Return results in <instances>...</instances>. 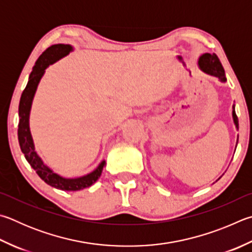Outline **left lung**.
Returning a JSON list of instances; mask_svg holds the SVG:
<instances>
[{
    "label": "left lung",
    "mask_w": 252,
    "mask_h": 252,
    "mask_svg": "<svg viewBox=\"0 0 252 252\" xmlns=\"http://www.w3.org/2000/svg\"><path fill=\"white\" fill-rule=\"evenodd\" d=\"M198 63H199V67L202 68V70H204L205 72L218 77L221 81H226L225 70H223V67L216 54H209V53L204 54L203 56H200ZM234 109H235V106H234ZM232 117H234V122L236 125V127L238 129V127H239V123H238V117L235 110L232 111Z\"/></svg>",
    "instance_id": "left-lung-1"
}]
</instances>
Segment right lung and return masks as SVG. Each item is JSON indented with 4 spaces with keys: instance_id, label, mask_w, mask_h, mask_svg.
Masks as SVG:
<instances>
[{
    "instance_id": "1",
    "label": "right lung",
    "mask_w": 252,
    "mask_h": 252,
    "mask_svg": "<svg viewBox=\"0 0 252 252\" xmlns=\"http://www.w3.org/2000/svg\"><path fill=\"white\" fill-rule=\"evenodd\" d=\"M72 47L70 45L57 44L48 47L45 52L38 57L37 62L35 63L33 71L31 72L29 82L25 87L24 91L21 95L20 106H18V116H20V122H18V142L23 154L25 155L27 162L31 164V166L34 168L37 173V175L42 180L47 183L48 185L55 187V189L62 190H80L87 189L94 184L101 175L103 166L106 165V162H102L95 170L88 174V175L82 176L79 178H63L57 174L53 173L52 170L45 165L42 159L35 152L33 139H32L30 126H29V117L30 110L33 101V97L35 94L37 85L44 75L45 69L50 65V63L58 61L59 58L66 56L67 54L71 52Z\"/></svg>"
}]
</instances>
